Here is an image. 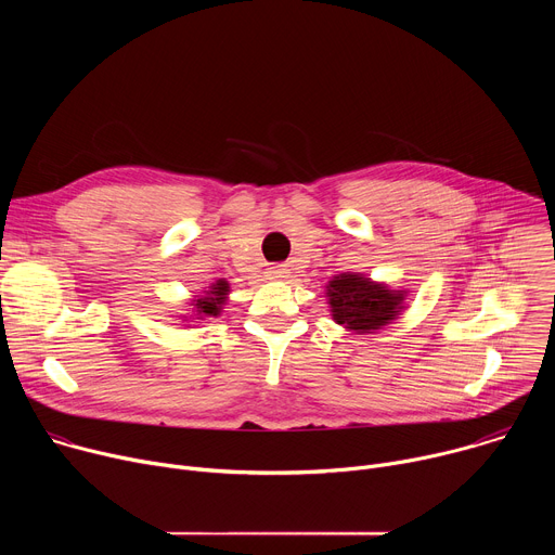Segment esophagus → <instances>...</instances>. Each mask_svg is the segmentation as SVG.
<instances>
[{"instance_id": "1", "label": "esophagus", "mask_w": 555, "mask_h": 555, "mask_svg": "<svg viewBox=\"0 0 555 555\" xmlns=\"http://www.w3.org/2000/svg\"><path fill=\"white\" fill-rule=\"evenodd\" d=\"M268 276H270L272 281H285V279L289 276V270H287L285 266H274V268H270Z\"/></svg>"}]
</instances>
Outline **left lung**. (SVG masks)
Returning <instances> with one entry per match:
<instances>
[{
    "instance_id": "1",
    "label": "left lung",
    "mask_w": 555,
    "mask_h": 555,
    "mask_svg": "<svg viewBox=\"0 0 555 555\" xmlns=\"http://www.w3.org/2000/svg\"><path fill=\"white\" fill-rule=\"evenodd\" d=\"M327 305L336 325L353 334H373L400 319L406 287H390L362 272H340L327 283Z\"/></svg>"
}]
</instances>
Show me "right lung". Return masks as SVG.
I'll return each mask as SVG.
<instances>
[{
    "label": "right lung",
    "instance_id": "1",
    "mask_svg": "<svg viewBox=\"0 0 555 555\" xmlns=\"http://www.w3.org/2000/svg\"><path fill=\"white\" fill-rule=\"evenodd\" d=\"M228 294H230V285L225 279L210 283L208 287H204L202 294L191 298L189 302L191 313L182 315V323H199L206 319H217L228 300Z\"/></svg>",
    "mask_w": 555,
    "mask_h": 555
}]
</instances>
